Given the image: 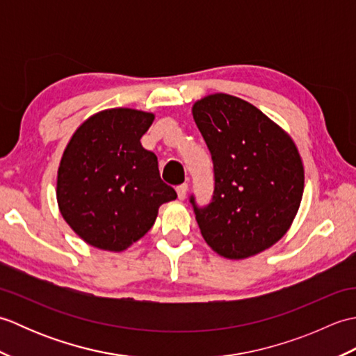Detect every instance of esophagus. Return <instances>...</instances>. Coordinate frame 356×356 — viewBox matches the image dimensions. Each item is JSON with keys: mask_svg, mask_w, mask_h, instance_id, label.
Returning <instances> with one entry per match:
<instances>
[{"mask_svg": "<svg viewBox=\"0 0 356 356\" xmlns=\"http://www.w3.org/2000/svg\"><path fill=\"white\" fill-rule=\"evenodd\" d=\"M177 195H179V199L180 200H184L185 197H186V193H188V185L186 184H182V185H179L177 188Z\"/></svg>", "mask_w": 356, "mask_h": 356, "instance_id": "esophagus-1", "label": "esophagus"}]
</instances>
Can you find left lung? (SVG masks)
I'll use <instances>...</instances> for the list:
<instances>
[{"instance_id":"obj_1","label":"left lung","mask_w":356,"mask_h":356,"mask_svg":"<svg viewBox=\"0 0 356 356\" xmlns=\"http://www.w3.org/2000/svg\"><path fill=\"white\" fill-rule=\"evenodd\" d=\"M214 163V195L197 207L203 238L218 255L241 260L270 248L291 228L305 168L283 128L240 97L216 93L193 105Z\"/></svg>"}]
</instances>
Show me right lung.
Instances as JSON below:
<instances>
[{"label":"right lung","instance_id":"obj_1","mask_svg":"<svg viewBox=\"0 0 356 356\" xmlns=\"http://www.w3.org/2000/svg\"><path fill=\"white\" fill-rule=\"evenodd\" d=\"M153 120V113L140 110H104L67 143L58 168V207L86 243L124 251L151 229L159 207L177 197L161 179L156 154L140 143Z\"/></svg>","mask_w":356,"mask_h":356}]
</instances>
